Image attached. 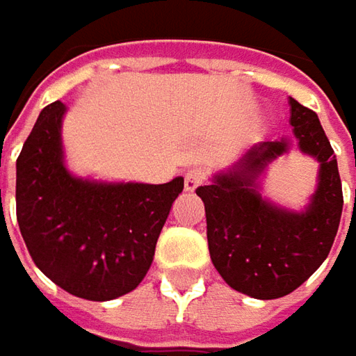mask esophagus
I'll list each match as a JSON object with an SVG mask.
<instances>
[{"instance_id": "34e87169", "label": "esophagus", "mask_w": 356, "mask_h": 356, "mask_svg": "<svg viewBox=\"0 0 356 356\" xmlns=\"http://www.w3.org/2000/svg\"><path fill=\"white\" fill-rule=\"evenodd\" d=\"M204 178H206V174H204L202 168H192V170L186 172V176H184L186 192H194V190L204 182Z\"/></svg>"}]
</instances>
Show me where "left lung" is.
I'll return each mask as SVG.
<instances>
[{"instance_id": "1", "label": "left lung", "mask_w": 356, "mask_h": 356, "mask_svg": "<svg viewBox=\"0 0 356 356\" xmlns=\"http://www.w3.org/2000/svg\"><path fill=\"white\" fill-rule=\"evenodd\" d=\"M289 106L295 143L319 162L317 188L303 210L275 204L261 188L267 166L289 152V138L253 144L196 190L213 267L232 289L253 299H277L305 283L331 252L343 212L337 156L319 117L291 97Z\"/></svg>"}]
</instances>
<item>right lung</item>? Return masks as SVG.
Instances as JSON below:
<instances>
[{"label": "right lung", "mask_w": 356, "mask_h": 356, "mask_svg": "<svg viewBox=\"0 0 356 356\" xmlns=\"http://www.w3.org/2000/svg\"><path fill=\"white\" fill-rule=\"evenodd\" d=\"M65 113L61 101L45 106L21 148L17 224L53 283L81 299L111 301L136 289L150 269L184 178L143 184L75 176L65 162Z\"/></svg>", "instance_id": "1"}]
</instances>
